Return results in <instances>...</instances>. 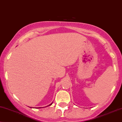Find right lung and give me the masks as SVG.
<instances>
[{
	"instance_id": "right-lung-1",
	"label": "right lung",
	"mask_w": 122,
	"mask_h": 122,
	"mask_svg": "<svg viewBox=\"0 0 122 122\" xmlns=\"http://www.w3.org/2000/svg\"><path fill=\"white\" fill-rule=\"evenodd\" d=\"M51 104H52V103H51V104H50V105H48V106H50V105H51ZM46 107H47V106H46ZM38 108H41V107H38Z\"/></svg>"
}]
</instances>
